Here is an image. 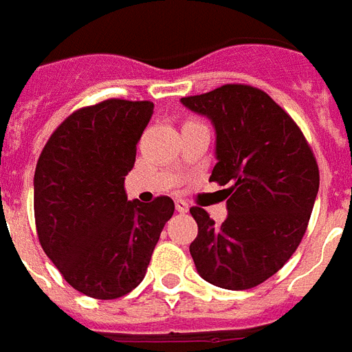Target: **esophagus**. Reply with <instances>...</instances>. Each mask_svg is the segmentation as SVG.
Segmentation results:
<instances>
[{
    "instance_id": "esophagus-1",
    "label": "esophagus",
    "mask_w": 352,
    "mask_h": 352,
    "mask_svg": "<svg viewBox=\"0 0 352 352\" xmlns=\"http://www.w3.org/2000/svg\"><path fill=\"white\" fill-rule=\"evenodd\" d=\"M175 208H177V212H181V214H184V212H188V208H190V206H188L186 201L177 199L175 201Z\"/></svg>"
}]
</instances>
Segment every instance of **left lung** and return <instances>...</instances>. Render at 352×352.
Instances as JSON below:
<instances>
[{"label": "left lung", "mask_w": 352, "mask_h": 352, "mask_svg": "<svg viewBox=\"0 0 352 352\" xmlns=\"http://www.w3.org/2000/svg\"><path fill=\"white\" fill-rule=\"evenodd\" d=\"M181 103L214 125L218 162L210 181L230 184L221 225L190 208L197 221L190 243L195 270L219 288H254L299 248L319 190L318 162L301 129L258 88L225 85Z\"/></svg>", "instance_id": "1"}]
</instances>
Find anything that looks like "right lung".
<instances>
[{"instance_id":"1","label":"right lung","mask_w":352,"mask_h":352,"mask_svg":"<svg viewBox=\"0 0 352 352\" xmlns=\"http://www.w3.org/2000/svg\"><path fill=\"white\" fill-rule=\"evenodd\" d=\"M151 101L107 99L75 111L51 134L34 170L40 245L66 283L94 299H118L144 280L175 205L127 201L125 175L151 120Z\"/></svg>"}]
</instances>
